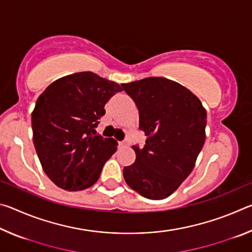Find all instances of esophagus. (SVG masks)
Listing matches in <instances>:
<instances>
[{
	"label": "esophagus",
	"mask_w": 252,
	"mask_h": 252,
	"mask_svg": "<svg viewBox=\"0 0 252 252\" xmlns=\"http://www.w3.org/2000/svg\"><path fill=\"white\" fill-rule=\"evenodd\" d=\"M127 144H129V140H127V139H125V140H123V141L120 142V146H121V147L127 146Z\"/></svg>",
	"instance_id": "obj_1"
}]
</instances>
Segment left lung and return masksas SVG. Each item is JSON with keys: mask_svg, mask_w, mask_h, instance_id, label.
Segmentation results:
<instances>
[{"mask_svg": "<svg viewBox=\"0 0 252 252\" xmlns=\"http://www.w3.org/2000/svg\"><path fill=\"white\" fill-rule=\"evenodd\" d=\"M139 110L146 144L123 169L131 189L151 200L169 197L192 171L206 140L207 112L192 92L164 78L121 84Z\"/></svg>", "mask_w": 252, "mask_h": 252, "instance_id": "8db88e82", "label": "left lung"}]
</instances>
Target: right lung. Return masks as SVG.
I'll return each instance as SVG.
<instances>
[{
	"instance_id": "right-lung-1",
	"label": "right lung",
	"mask_w": 252,
	"mask_h": 252,
	"mask_svg": "<svg viewBox=\"0 0 252 252\" xmlns=\"http://www.w3.org/2000/svg\"><path fill=\"white\" fill-rule=\"evenodd\" d=\"M121 87L92 72L54 81L39 96L32 113L33 143L46 176L64 190L94 185L117 151L113 138L96 134L104 105Z\"/></svg>"
}]
</instances>
